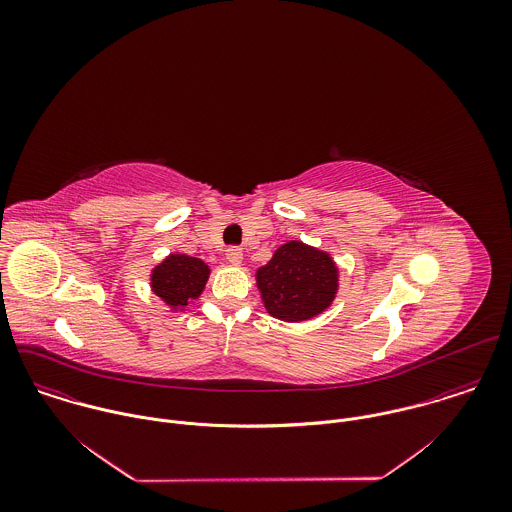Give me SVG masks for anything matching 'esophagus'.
<instances>
[{"instance_id":"esophagus-1","label":"esophagus","mask_w":512,"mask_h":512,"mask_svg":"<svg viewBox=\"0 0 512 512\" xmlns=\"http://www.w3.org/2000/svg\"><path fill=\"white\" fill-rule=\"evenodd\" d=\"M226 260H228V264H232V266H240V264H242V248L230 246V248L226 250Z\"/></svg>"}]
</instances>
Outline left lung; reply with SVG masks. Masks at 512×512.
I'll return each instance as SVG.
<instances>
[{
    "instance_id": "8db88e82",
    "label": "left lung",
    "mask_w": 512,
    "mask_h": 512,
    "mask_svg": "<svg viewBox=\"0 0 512 512\" xmlns=\"http://www.w3.org/2000/svg\"><path fill=\"white\" fill-rule=\"evenodd\" d=\"M256 286L272 317L301 323L331 307L339 292V266L329 252L290 240L256 270Z\"/></svg>"
}]
</instances>
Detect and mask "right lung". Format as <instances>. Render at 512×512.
I'll return each mask as SVG.
<instances>
[{
	"label": "right lung",
	"mask_w": 512,
	"mask_h": 512,
	"mask_svg": "<svg viewBox=\"0 0 512 512\" xmlns=\"http://www.w3.org/2000/svg\"><path fill=\"white\" fill-rule=\"evenodd\" d=\"M209 276L211 268L201 258L171 252L151 268L149 288L169 311L177 313L185 311V307L203 293Z\"/></svg>",
	"instance_id": "add662e5"
}]
</instances>
